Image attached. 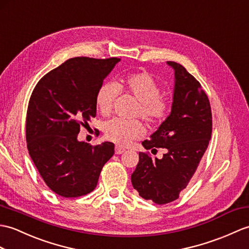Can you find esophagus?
<instances>
[{"mask_svg":"<svg viewBox=\"0 0 249 249\" xmlns=\"http://www.w3.org/2000/svg\"><path fill=\"white\" fill-rule=\"evenodd\" d=\"M124 152H125V148L121 147V146H115V154H117V155H121V154H123Z\"/></svg>","mask_w":249,"mask_h":249,"instance_id":"obj_1","label":"esophagus"}]
</instances>
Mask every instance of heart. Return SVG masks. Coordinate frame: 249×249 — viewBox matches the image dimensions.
<instances>
[{
  "label": "heart",
  "mask_w": 249,
  "mask_h": 249,
  "mask_svg": "<svg viewBox=\"0 0 249 249\" xmlns=\"http://www.w3.org/2000/svg\"><path fill=\"white\" fill-rule=\"evenodd\" d=\"M122 89L139 101L137 113L149 124H159L165 120L169 106L161 96V88L151 74L145 72L131 73L122 78L115 86L111 83L103 84L95 95L97 110L103 115L111 112L118 89ZM105 137L119 145H126L135 139L141 138L144 127L139 121L112 119L104 126Z\"/></svg>",
  "instance_id": "obj_1"
}]
</instances>
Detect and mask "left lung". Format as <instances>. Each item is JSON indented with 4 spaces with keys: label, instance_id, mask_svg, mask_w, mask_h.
<instances>
[{
    "label": "left lung",
    "instance_id": "8db88e82",
    "mask_svg": "<svg viewBox=\"0 0 249 249\" xmlns=\"http://www.w3.org/2000/svg\"><path fill=\"white\" fill-rule=\"evenodd\" d=\"M174 69L172 110L159 128L142 145L152 152L165 148L162 159L139 153L131 183L139 195L164 205L179 197L197 169L212 132L210 102L200 84L184 67L167 61Z\"/></svg>",
    "mask_w": 249,
    "mask_h": 249
}]
</instances>
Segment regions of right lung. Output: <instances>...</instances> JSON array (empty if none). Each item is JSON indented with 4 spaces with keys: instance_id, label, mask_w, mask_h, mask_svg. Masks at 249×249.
<instances>
[{
    "instance_id": "1",
    "label": "right lung",
    "mask_w": 249,
    "mask_h": 249,
    "mask_svg": "<svg viewBox=\"0 0 249 249\" xmlns=\"http://www.w3.org/2000/svg\"><path fill=\"white\" fill-rule=\"evenodd\" d=\"M120 58L75 57L39 80L28 103L27 149L53 192L78 197L96 187L114 144L92 146L77 140L80 127L96 115L95 95Z\"/></svg>"
}]
</instances>
